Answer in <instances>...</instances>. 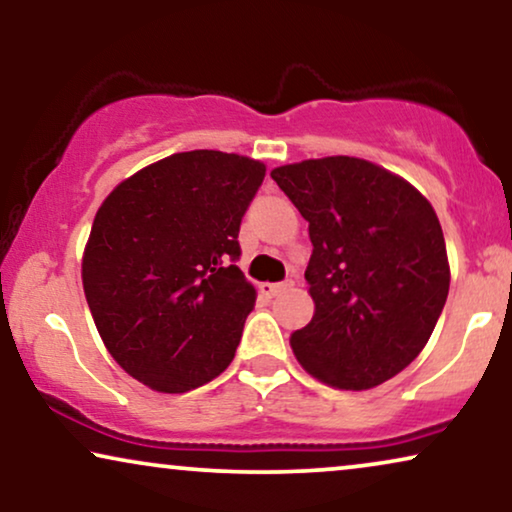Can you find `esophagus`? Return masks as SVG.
Listing matches in <instances>:
<instances>
[{
    "mask_svg": "<svg viewBox=\"0 0 512 512\" xmlns=\"http://www.w3.org/2000/svg\"><path fill=\"white\" fill-rule=\"evenodd\" d=\"M289 286H293L291 279H286V282H279V284H270V282L258 284V289H261V293H265V296H268V298H275V296H279V293H282V291L289 289Z\"/></svg>",
    "mask_w": 512,
    "mask_h": 512,
    "instance_id": "1",
    "label": "esophagus"
}]
</instances>
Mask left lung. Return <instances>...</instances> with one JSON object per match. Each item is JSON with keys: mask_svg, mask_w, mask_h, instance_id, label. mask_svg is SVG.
Wrapping results in <instances>:
<instances>
[{"mask_svg": "<svg viewBox=\"0 0 512 512\" xmlns=\"http://www.w3.org/2000/svg\"><path fill=\"white\" fill-rule=\"evenodd\" d=\"M310 223L314 317L291 335L307 373L338 389L391 380L429 342L450 291L429 200L368 160L331 156L270 172Z\"/></svg>", "mask_w": 512, "mask_h": 512, "instance_id": "left-lung-1", "label": "left lung"}]
</instances>
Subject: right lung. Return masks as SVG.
<instances>
[{
    "mask_svg": "<svg viewBox=\"0 0 512 512\" xmlns=\"http://www.w3.org/2000/svg\"><path fill=\"white\" fill-rule=\"evenodd\" d=\"M263 177L235 153H174L97 209L83 291L109 354L146 387L184 394L233 361L256 303L237 235Z\"/></svg>",
    "mask_w": 512,
    "mask_h": 512,
    "instance_id": "right-lung-1",
    "label": "right lung"
}]
</instances>
